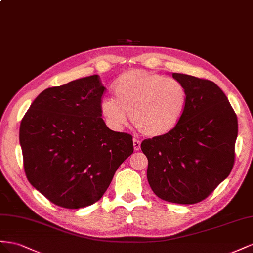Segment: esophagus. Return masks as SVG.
I'll return each instance as SVG.
<instances>
[{
  "label": "esophagus",
  "instance_id": "esophagus-1",
  "mask_svg": "<svg viewBox=\"0 0 253 253\" xmlns=\"http://www.w3.org/2000/svg\"><path fill=\"white\" fill-rule=\"evenodd\" d=\"M133 147H134V150H140V148H141V142H140V140L133 139Z\"/></svg>",
  "mask_w": 253,
  "mask_h": 253
}]
</instances>
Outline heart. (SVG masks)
<instances>
[{"label": "heart", "instance_id": "obj_1", "mask_svg": "<svg viewBox=\"0 0 253 253\" xmlns=\"http://www.w3.org/2000/svg\"><path fill=\"white\" fill-rule=\"evenodd\" d=\"M117 99L105 98L100 112L114 130H121L130 114L132 124L146 136H160L174 129L186 105L184 85L174 78L131 70L114 84Z\"/></svg>", "mask_w": 253, "mask_h": 253}]
</instances>
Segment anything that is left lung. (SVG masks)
Instances as JSON below:
<instances>
[{"label": "left lung", "instance_id": "1", "mask_svg": "<svg viewBox=\"0 0 253 253\" xmlns=\"http://www.w3.org/2000/svg\"><path fill=\"white\" fill-rule=\"evenodd\" d=\"M186 90V105L174 129L141 143L147 179L159 198L181 205L206 199L235 161L237 117L225 93L209 79L172 74Z\"/></svg>", "mask_w": 253, "mask_h": 253}]
</instances>
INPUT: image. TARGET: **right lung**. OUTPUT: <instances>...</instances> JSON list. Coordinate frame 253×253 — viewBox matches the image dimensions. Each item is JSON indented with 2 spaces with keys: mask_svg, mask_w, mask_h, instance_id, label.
I'll return each mask as SVG.
<instances>
[{
  "mask_svg": "<svg viewBox=\"0 0 253 253\" xmlns=\"http://www.w3.org/2000/svg\"><path fill=\"white\" fill-rule=\"evenodd\" d=\"M105 91L98 75L47 88L21 121L26 178L56 206L96 203L133 153L132 135L110 130L102 119Z\"/></svg>",
  "mask_w": 253,
  "mask_h": 253,
  "instance_id": "right-lung-1",
  "label": "right lung"
}]
</instances>
